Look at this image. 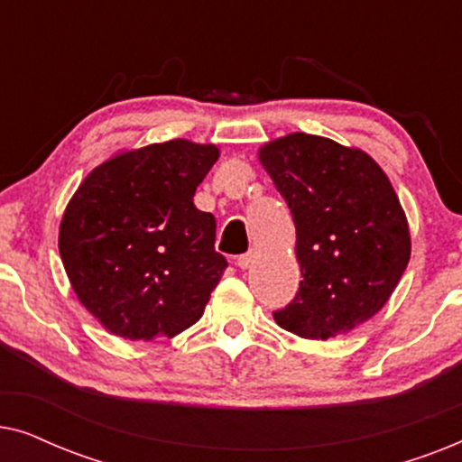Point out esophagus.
Listing matches in <instances>:
<instances>
[{
    "instance_id": "1",
    "label": "esophagus",
    "mask_w": 462,
    "mask_h": 462,
    "mask_svg": "<svg viewBox=\"0 0 462 462\" xmlns=\"http://www.w3.org/2000/svg\"><path fill=\"white\" fill-rule=\"evenodd\" d=\"M252 261H254V250H250V252H245V254H242V256H237V267L239 269H248L250 264H252Z\"/></svg>"
}]
</instances>
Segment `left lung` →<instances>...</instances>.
I'll return each mask as SVG.
<instances>
[{"label":"left lung","mask_w":462,"mask_h":462,"mask_svg":"<svg viewBox=\"0 0 462 462\" xmlns=\"http://www.w3.org/2000/svg\"><path fill=\"white\" fill-rule=\"evenodd\" d=\"M258 160L292 212L302 273L277 326L315 340L351 332L381 311L410 261L387 174L362 149L305 132L263 144Z\"/></svg>","instance_id":"obj_1"}]
</instances>
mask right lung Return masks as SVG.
<instances>
[{
    "instance_id": "add662e5",
    "label": "right lung",
    "mask_w": 462,
    "mask_h": 462,
    "mask_svg": "<svg viewBox=\"0 0 462 462\" xmlns=\"http://www.w3.org/2000/svg\"><path fill=\"white\" fill-rule=\"evenodd\" d=\"M218 160L185 138L124 151L92 170L67 204L62 264L81 305L116 337L172 338L193 326L226 269L217 220L193 204Z\"/></svg>"
}]
</instances>
